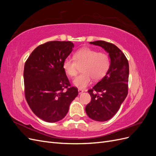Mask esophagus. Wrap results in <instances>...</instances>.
Listing matches in <instances>:
<instances>
[{"instance_id": "34e87169", "label": "esophagus", "mask_w": 156, "mask_h": 156, "mask_svg": "<svg viewBox=\"0 0 156 156\" xmlns=\"http://www.w3.org/2000/svg\"><path fill=\"white\" fill-rule=\"evenodd\" d=\"M78 92H79V94H82L84 92V90H82V89H79L78 90Z\"/></svg>"}]
</instances>
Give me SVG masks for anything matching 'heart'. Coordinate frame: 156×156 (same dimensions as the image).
Returning <instances> with one entry per match:
<instances>
[{
	"instance_id": "heart-1",
	"label": "heart",
	"mask_w": 156,
	"mask_h": 156,
	"mask_svg": "<svg viewBox=\"0 0 156 156\" xmlns=\"http://www.w3.org/2000/svg\"><path fill=\"white\" fill-rule=\"evenodd\" d=\"M109 56L103 52L90 48H82L75 52L74 58L67 57L62 64L65 73L69 77H75L81 66L83 72L73 81L75 87L84 89L91 83L92 78L99 81L105 76L110 68Z\"/></svg>"
}]
</instances>
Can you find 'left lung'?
<instances>
[{"label":"left lung","mask_w":156,"mask_h":156,"mask_svg":"<svg viewBox=\"0 0 156 156\" xmlns=\"http://www.w3.org/2000/svg\"><path fill=\"white\" fill-rule=\"evenodd\" d=\"M90 44L101 47L111 58L110 68L105 76L88 90L91 101L85 111L91 119L104 122L114 116L128 93L129 64L125 55L117 47L105 41Z\"/></svg>","instance_id":"left-lung-1"}]
</instances>
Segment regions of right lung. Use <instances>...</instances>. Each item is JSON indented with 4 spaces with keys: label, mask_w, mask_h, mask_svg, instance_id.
<instances>
[{
    "label": "right lung",
    "mask_w": 156,
    "mask_h": 156,
    "mask_svg": "<svg viewBox=\"0 0 156 156\" xmlns=\"http://www.w3.org/2000/svg\"><path fill=\"white\" fill-rule=\"evenodd\" d=\"M73 48L71 41L46 42L37 47L25 62L26 100L32 112L45 122L64 119L78 95L77 88L71 86L62 68Z\"/></svg>",
    "instance_id": "1"
}]
</instances>
